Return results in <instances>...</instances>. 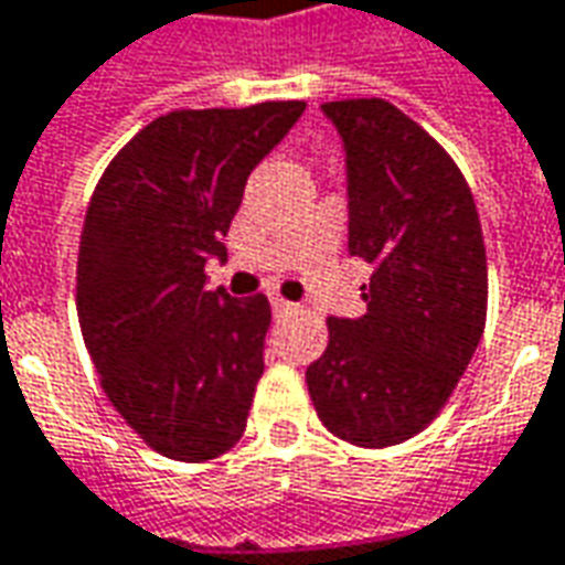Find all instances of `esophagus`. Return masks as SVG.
Returning a JSON list of instances; mask_svg holds the SVG:
<instances>
[{
  "label": "esophagus",
  "mask_w": 565,
  "mask_h": 565,
  "mask_svg": "<svg viewBox=\"0 0 565 565\" xmlns=\"http://www.w3.org/2000/svg\"><path fill=\"white\" fill-rule=\"evenodd\" d=\"M271 309H275V315H287V312H294L297 306L290 302V299H284V297H271Z\"/></svg>",
  "instance_id": "obj_1"
}]
</instances>
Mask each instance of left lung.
<instances>
[{
    "instance_id": "left-lung-1",
    "label": "left lung",
    "mask_w": 565,
    "mask_h": 565,
    "mask_svg": "<svg viewBox=\"0 0 565 565\" xmlns=\"http://www.w3.org/2000/svg\"><path fill=\"white\" fill-rule=\"evenodd\" d=\"M347 148L349 256L371 271L362 318H328L306 383L337 439L386 448L451 398L486 328L489 266L458 163L383 98L321 105Z\"/></svg>"
}]
</instances>
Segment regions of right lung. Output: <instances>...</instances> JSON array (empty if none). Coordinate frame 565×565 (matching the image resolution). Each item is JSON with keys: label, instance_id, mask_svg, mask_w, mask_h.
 I'll use <instances>...</instances> for the list:
<instances>
[{"label": "right lung", "instance_id": "add662e5", "mask_svg": "<svg viewBox=\"0 0 565 565\" xmlns=\"http://www.w3.org/2000/svg\"><path fill=\"white\" fill-rule=\"evenodd\" d=\"M306 102L170 110L107 163L92 194L76 315L102 390L163 458L201 463L244 436L271 306L210 290L203 266L253 167Z\"/></svg>", "mask_w": 565, "mask_h": 565}]
</instances>
